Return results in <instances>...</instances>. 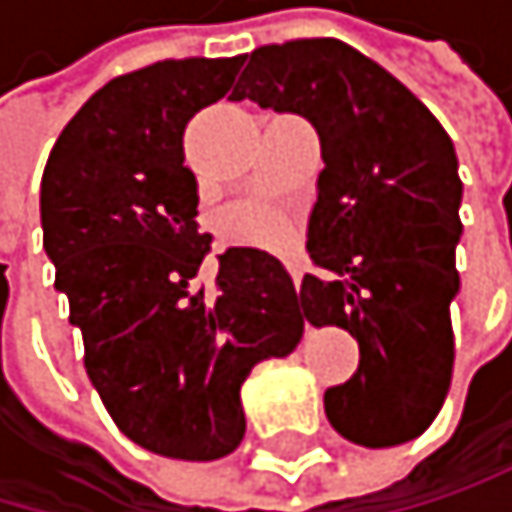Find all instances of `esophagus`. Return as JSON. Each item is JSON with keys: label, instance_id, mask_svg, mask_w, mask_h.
<instances>
[{"label": "esophagus", "instance_id": "34e87169", "mask_svg": "<svg viewBox=\"0 0 512 512\" xmlns=\"http://www.w3.org/2000/svg\"><path fill=\"white\" fill-rule=\"evenodd\" d=\"M285 267H288V273H291V279H294V288L301 291V282H304V264H301L298 258H291V261H285Z\"/></svg>", "mask_w": 512, "mask_h": 512}]
</instances>
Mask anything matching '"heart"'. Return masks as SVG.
I'll return each mask as SVG.
<instances>
[{
	"instance_id": "obj_1",
	"label": "heart",
	"mask_w": 512,
	"mask_h": 512,
	"mask_svg": "<svg viewBox=\"0 0 512 512\" xmlns=\"http://www.w3.org/2000/svg\"><path fill=\"white\" fill-rule=\"evenodd\" d=\"M236 230H239V236H245L251 242H279L285 236L282 221L270 211H245L236 221Z\"/></svg>"
}]
</instances>
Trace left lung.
<instances>
[{"mask_svg":"<svg viewBox=\"0 0 512 512\" xmlns=\"http://www.w3.org/2000/svg\"><path fill=\"white\" fill-rule=\"evenodd\" d=\"M230 101L304 116L325 168L298 301L310 325L359 341L356 375L325 390L328 424L365 448L418 439L448 396L461 196L455 144L396 76L341 39L245 54Z\"/></svg>","mask_w":512,"mask_h":512,"instance_id":"8db88e82","label":"left lung"}]
</instances>
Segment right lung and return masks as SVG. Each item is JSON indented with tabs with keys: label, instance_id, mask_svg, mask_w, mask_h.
<instances>
[{
	"label": "right lung",
	"instance_id": "right-lung-1",
	"mask_svg": "<svg viewBox=\"0 0 512 512\" xmlns=\"http://www.w3.org/2000/svg\"><path fill=\"white\" fill-rule=\"evenodd\" d=\"M242 57H187L116 76L57 137L42 174V245L82 331L85 371L116 427L174 461H218L245 436L251 368L304 338L298 291L273 254L211 236L184 165V128L230 91Z\"/></svg>",
	"mask_w": 512,
	"mask_h": 512
}]
</instances>
